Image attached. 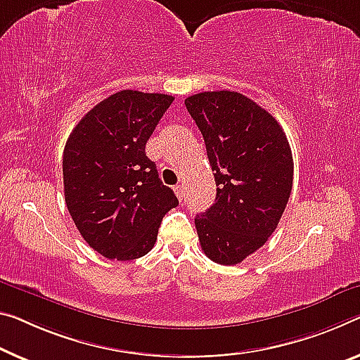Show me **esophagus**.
Segmentation results:
<instances>
[{
  "label": "esophagus",
  "instance_id": "obj_1",
  "mask_svg": "<svg viewBox=\"0 0 360 360\" xmlns=\"http://www.w3.org/2000/svg\"><path fill=\"white\" fill-rule=\"evenodd\" d=\"M174 191H175V195H176V198L180 199H184V196H185V190H184V185H176L175 188H174Z\"/></svg>",
  "mask_w": 360,
  "mask_h": 360
}]
</instances>
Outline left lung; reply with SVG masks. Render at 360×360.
Returning a JSON list of instances; mask_svg holds the SVG:
<instances>
[{"instance_id": "8db88e82", "label": "left lung", "mask_w": 360, "mask_h": 360, "mask_svg": "<svg viewBox=\"0 0 360 360\" xmlns=\"http://www.w3.org/2000/svg\"><path fill=\"white\" fill-rule=\"evenodd\" d=\"M202 134L217 196L195 217L211 261L236 265L274 233L292 188L290 143L274 115L236 91H204L185 99Z\"/></svg>"}]
</instances>
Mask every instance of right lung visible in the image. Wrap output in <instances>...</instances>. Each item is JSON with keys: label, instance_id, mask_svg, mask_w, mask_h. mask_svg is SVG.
<instances>
[{"label": "right lung", "instance_id": "1", "mask_svg": "<svg viewBox=\"0 0 360 360\" xmlns=\"http://www.w3.org/2000/svg\"><path fill=\"white\" fill-rule=\"evenodd\" d=\"M172 101L161 93L117 91L85 114L68 138L65 204L84 240L104 257L145 256L164 215L179 206L145 153Z\"/></svg>", "mask_w": 360, "mask_h": 360}]
</instances>
